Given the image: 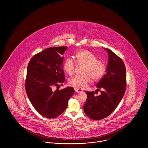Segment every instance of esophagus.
Returning a JSON list of instances; mask_svg holds the SVG:
<instances>
[{
	"label": "esophagus",
	"mask_w": 148,
	"mask_h": 148,
	"mask_svg": "<svg viewBox=\"0 0 148 148\" xmlns=\"http://www.w3.org/2000/svg\"><path fill=\"white\" fill-rule=\"evenodd\" d=\"M74 89H75V92H83V90H82L79 89L74 88Z\"/></svg>",
	"instance_id": "34e87169"
}]
</instances>
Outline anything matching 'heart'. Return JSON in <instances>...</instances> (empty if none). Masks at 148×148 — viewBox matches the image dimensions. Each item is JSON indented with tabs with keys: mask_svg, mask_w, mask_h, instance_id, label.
Masks as SVG:
<instances>
[{
	"mask_svg": "<svg viewBox=\"0 0 148 148\" xmlns=\"http://www.w3.org/2000/svg\"><path fill=\"white\" fill-rule=\"evenodd\" d=\"M74 58L78 65H84L83 75L76 76L71 79L69 84L79 89H85L93 81L97 82L104 75L106 71L105 63L101 60L97 59V56L92 52L87 50H81L76 53ZM64 71L69 75H73L75 69V64L70 58L64 62Z\"/></svg>",
	"mask_w": 148,
	"mask_h": 148,
	"instance_id": "b5f03b06",
	"label": "heart"
}]
</instances>
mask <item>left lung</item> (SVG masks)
Masks as SVG:
<instances>
[{
	"mask_svg": "<svg viewBox=\"0 0 148 148\" xmlns=\"http://www.w3.org/2000/svg\"><path fill=\"white\" fill-rule=\"evenodd\" d=\"M108 53L106 73L97 84L98 89L86 92L87 99L84 106L85 114L92 119L105 118L113 113L123 98L126 90L125 66L122 59L111 50L104 48ZM100 91L101 94L95 93Z\"/></svg>",
	"mask_w": 148,
	"mask_h": 148,
	"instance_id": "8db88e82",
	"label": "left lung"
}]
</instances>
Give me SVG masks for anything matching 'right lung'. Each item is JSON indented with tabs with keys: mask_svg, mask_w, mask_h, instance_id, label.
Returning a JSON list of instances; mask_svg holds the SVG:
<instances>
[{
	"mask_svg": "<svg viewBox=\"0 0 148 148\" xmlns=\"http://www.w3.org/2000/svg\"><path fill=\"white\" fill-rule=\"evenodd\" d=\"M67 48L45 49L33 56L28 65L25 84L27 95L35 110L48 118L63 113L74 92L71 87L54 90L65 81L62 54Z\"/></svg>",
	"mask_w": 148,
	"mask_h": 148,
	"instance_id": "add662e5",
	"label": "right lung"
}]
</instances>
